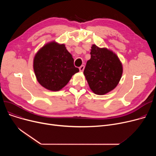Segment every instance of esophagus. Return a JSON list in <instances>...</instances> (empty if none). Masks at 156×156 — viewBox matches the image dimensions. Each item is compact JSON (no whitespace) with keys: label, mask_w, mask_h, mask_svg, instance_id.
Segmentation results:
<instances>
[{"label":"esophagus","mask_w":156,"mask_h":156,"mask_svg":"<svg viewBox=\"0 0 156 156\" xmlns=\"http://www.w3.org/2000/svg\"><path fill=\"white\" fill-rule=\"evenodd\" d=\"M84 69H85V66H84V65H81V66L79 68L80 71H81V72H83V70H84Z\"/></svg>","instance_id":"esophagus-1"}]
</instances>
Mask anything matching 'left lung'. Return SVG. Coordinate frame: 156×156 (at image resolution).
<instances>
[{"mask_svg":"<svg viewBox=\"0 0 156 156\" xmlns=\"http://www.w3.org/2000/svg\"><path fill=\"white\" fill-rule=\"evenodd\" d=\"M91 58L87 62L83 74L91 90L97 95H104L119 83L122 65L118 55L107 48L91 47Z\"/></svg>","mask_w":156,"mask_h":156,"instance_id":"left-lung-1","label":"left lung"}]
</instances>
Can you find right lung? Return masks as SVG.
I'll return each mask as SVG.
<instances>
[{"mask_svg":"<svg viewBox=\"0 0 156 156\" xmlns=\"http://www.w3.org/2000/svg\"><path fill=\"white\" fill-rule=\"evenodd\" d=\"M34 69L38 83L54 92L61 90L72 76L79 72L65 45L55 41L46 44L37 52L34 59Z\"/></svg>","mask_w":156,"mask_h":156,"instance_id":"1","label":"right lung"}]
</instances>
